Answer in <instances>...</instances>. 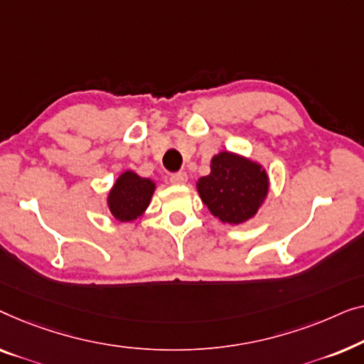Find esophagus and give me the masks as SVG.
<instances>
[{"label": "esophagus", "mask_w": 364, "mask_h": 364, "mask_svg": "<svg viewBox=\"0 0 364 364\" xmlns=\"http://www.w3.org/2000/svg\"><path fill=\"white\" fill-rule=\"evenodd\" d=\"M170 181L173 184H184L188 181V175L184 171H180V173H173V175L170 176Z\"/></svg>", "instance_id": "obj_1"}]
</instances>
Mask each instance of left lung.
<instances>
[{"label": "left lung", "instance_id": "obj_1", "mask_svg": "<svg viewBox=\"0 0 364 364\" xmlns=\"http://www.w3.org/2000/svg\"><path fill=\"white\" fill-rule=\"evenodd\" d=\"M196 188L213 216L228 224H240L254 218L262 206L269 176L259 163L221 151L213 156L211 173L199 178Z\"/></svg>", "mask_w": 364, "mask_h": 364}]
</instances>
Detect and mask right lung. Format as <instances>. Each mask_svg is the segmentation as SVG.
I'll return each mask as SVG.
<instances>
[{"label": "right lung", "mask_w": 364, "mask_h": 364, "mask_svg": "<svg viewBox=\"0 0 364 364\" xmlns=\"http://www.w3.org/2000/svg\"><path fill=\"white\" fill-rule=\"evenodd\" d=\"M155 183L150 178L138 176L135 171H124L112 186L107 204L117 221H135L146 211L155 193Z\"/></svg>", "instance_id": "right-lung-1"}]
</instances>
